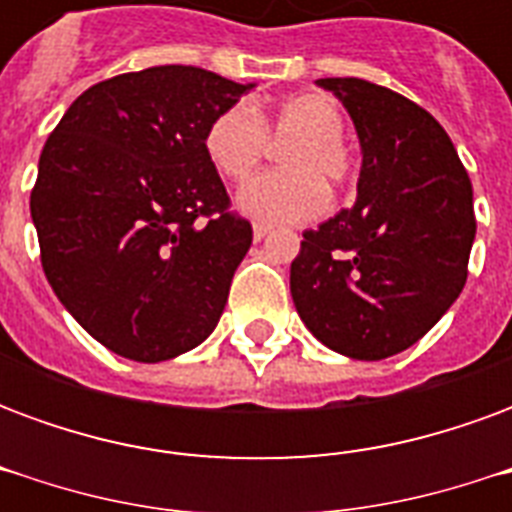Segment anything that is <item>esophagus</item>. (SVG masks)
<instances>
[{"instance_id": "34e87169", "label": "esophagus", "mask_w": 512, "mask_h": 512, "mask_svg": "<svg viewBox=\"0 0 512 512\" xmlns=\"http://www.w3.org/2000/svg\"><path fill=\"white\" fill-rule=\"evenodd\" d=\"M268 233H271V227H268V224H255V227H252V238H255V241H263Z\"/></svg>"}]
</instances>
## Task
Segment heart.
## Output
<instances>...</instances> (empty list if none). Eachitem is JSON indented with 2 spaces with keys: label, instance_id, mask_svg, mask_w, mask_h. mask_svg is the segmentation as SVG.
Returning <instances> with one entry per match:
<instances>
[{
  "label": "heart",
  "instance_id": "b5f03b06",
  "mask_svg": "<svg viewBox=\"0 0 512 512\" xmlns=\"http://www.w3.org/2000/svg\"><path fill=\"white\" fill-rule=\"evenodd\" d=\"M340 106L323 93L290 95L277 106L235 104L213 117L205 131V153L222 178L241 183L266 156V136L296 139L282 156V175H263L238 194V208L257 222L304 224L329 208L323 183L340 186L351 175L343 145Z\"/></svg>",
  "mask_w": 512,
  "mask_h": 512
}]
</instances>
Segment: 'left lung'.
I'll return each instance as SVG.
<instances>
[{"mask_svg":"<svg viewBox=\"0 0 512 512\" xmlns=\"http://www.w3.org/2000/svg\"><path fill=\"white\" fill-rule=\"evenodd\" d=\"M354 120V208L304 233L290 263L299 318L326 348L378 362L414 345L466 285L472 183L422 106L365 79H318Z\"/></svg>","mask_w":512,"mask_h":512,"instance_id":"obj_1","label":"left lung"}]
</instances>
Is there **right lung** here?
Returning <instances> with one entry per match:
<instances>
[{
    "label": "right lung",
    "instance_id": "obj_1",
    "mask_svg": "<svg viewBox=\"0 0 512 512\" xmlns=\"http://www.w3.org/2000/svg\"><path fill=\"white\" fill-rule=\"evenodd\" d=\"M255 84L158 65L84 90L43 145L29 197L62 307L112 354L156 365L222 318L252 224L205 153L213 117Z\"/></svg>",
    "mask_w": 512,
    "mask_h": 512
}]
</instances>
